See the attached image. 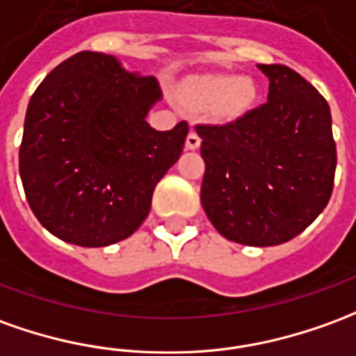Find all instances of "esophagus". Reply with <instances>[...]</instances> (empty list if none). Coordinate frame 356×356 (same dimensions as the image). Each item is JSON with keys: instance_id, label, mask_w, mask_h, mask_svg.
I'll list each match as a JSON object with an SVG mask.
<instances>
[{"instance_id": "1", "label": "esophagus", "mask_w": 356, "mask_h": 356, "mask_svg": "<svg viewBox=\"0 0 356 356\" xmlns=\"http://www.w3.org/2000/svg\"><path fill=\"white\" fill-rule=\"evenodd\" d=\"M185 146L186 150H196V148L200 146V136L196 135V131H191V133H188V136H186L185 140Z\"/></svg>"}]
</instances>
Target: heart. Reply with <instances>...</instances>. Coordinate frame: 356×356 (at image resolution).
Instances as JSON below:
<instances>
[{
    "instance_id": "heart-1",
    "label": "heart",
    "mask_w": 356,
    "mask_h": 356,
    "mask_svg": "<svg viewBox=\"0 0 356 356\" xmlns=\"http://www.w3.org/2000/svg\"><path fill=\"white\" fill-rule=\"evenodd\" d=\"M185 96L195 106L206 108L216 123H235L254 108L258 92L248 76L213 73L193 79Z\"/></svg>"
}]
</instances>
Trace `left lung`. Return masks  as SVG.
<instances>
[{"label":"left lung","instance_id":"8db88e82","mask_svg":"<svg viewBox=\"0 0 356 356\" xmlns=\"http://www.w3.org/2000/svg\"><path fill=\"white\" fill-rule=\"evenodd\" d=\"M268 102L227 125H198L200 202L220 235L273 247L307 229L334 188L332 113L324 96L285 65H258Z\"/></svg>","mask_w":356,"mask_h":356}]
</instances>
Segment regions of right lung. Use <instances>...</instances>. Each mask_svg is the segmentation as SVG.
<instances>
[{
  "instance_id": "add662e5",
  "label": "right lung",
  "mask_w": 356,
  "mask_h": 356,
  "mask_svg": "<svg viewBox=\"0 0 356 356\" xmlns=\"http://www.w3.org/2000/svg\"><path fill=\"white\" fill-rule=\"evenodd\" d=\"M161 100L154 76L115 56L81 51L32 94L19 171L32 212L57 238L108 247L146 220L160 179L183 152L188 125H148Z\"/></svg>"
}]
</instances>
